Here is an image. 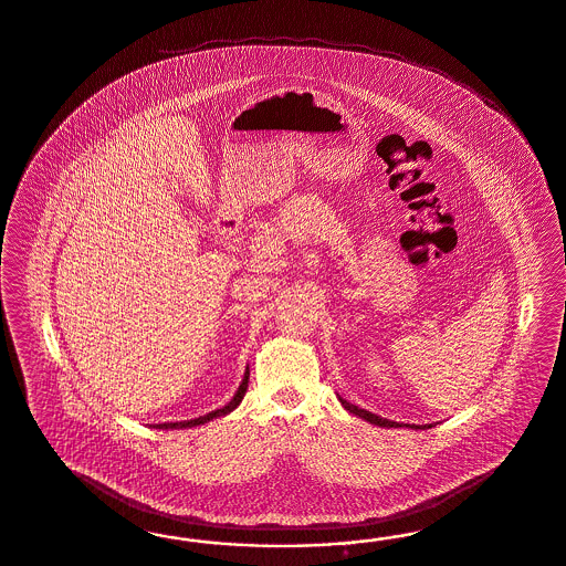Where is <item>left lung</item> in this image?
I'll return each instance as SVG.
<instances>
[{
  "instance_id": "left-lung-1",
  "label": "left lung",
  "mask_w": 566,
  "mask_h": 566,
  "mask_svg": "<svg viewBox=\"0 0 566 566\" xmlns=\"http://www.w3.org/2000/svg\"><path fill=\"white\" fill-rule=\"evenodd\" d=\"M340 399V403H343V408L345 410L352 411L355 416H359V418H364L366 422H370V424H376V427H387V429H399L401 424L399 422H392V420H387V418H380V416H376V413H371V411L361 410V408H357V406H353L349 401H345L343 397H338ZM406 427H410V429H430V424H422V427H416V424H406Z\"/></svg>"
}]
</instances>
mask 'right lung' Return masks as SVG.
I'll list each match as a JSON object with an SVG mask.
<instances>
[{"instance_id":"right-lung-1","label":"right lung","mask_w":566,"mask_h":566,"mask_svg":"<svg viewBox=\"0 0 566 566\" xmlns=\"http://www.w3.org/2000/svg\"><path fill=\"white\" fill-rule=\"evenodd\" d=\"M249 368L244 371V378H242V382H240V387L235 390L234 397H232V401L228 403V406H223V408H219V410L211 411V413H207V416H200V418H195V420H186V422H165V424H156V429H192V427H198V424H205V422H209V420H213V418H221V416H226V413H230V411H234L238 406H240V401H242V397H244V392L249 389Z\"/></svg>"}]
</instances>
